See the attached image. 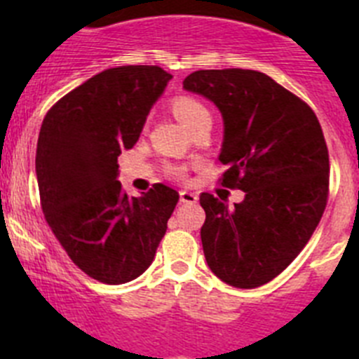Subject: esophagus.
<instances>
[{"label":"esophagus","mask_w":359,"mask_h":359,"mask_svg":"<svg viewBox=\"0 0 359 359\" xmlns=\"http://www.w3.org/2000/svg\"><path fill=\"white\" fill-rule=\"evenodd\" d=\"M180 201L187 203V205H194L198 201V194L196 192H190V190H182L180 192Z\"/></svg>","instance_id":"esophagus-1"}]
</instances>
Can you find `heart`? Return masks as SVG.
Returning <instances> with one entry per match:
<instances>
[{
    "mask_svg": "<svg viewBox=\"0 0 359 359\" xmlns=\"http://www.w3.org/2000/svg\"><path fill=\"white\" fill-rule=\"evenodd\" d=\"M170 107H172L174 115L182 120L183 126H187L190 131L198 128L199 123L210 120V111H208V107L199 98L192 97V95H176L170 100ZM167 172L172 177H183V169L174 167V165L167 167Z\"/></svg>",
    "mask_w": 359,
    "mask_h": 359,
    "instance_id": "obj_1",
    "label": "heart"
}]
</instances>
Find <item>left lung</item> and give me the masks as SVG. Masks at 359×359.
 <instances>
[{"instance_id": "1", "label": "left lung", "mask_w": 359, "mask_h": 359, "mask_svg": "<svg viewBox=\"0 0 359 359\" xmlns=\"http://www.w3.org/2000/svg\"><path fill=\"white\" fill-rule=\"evenodd\" d=\"M183 88L223 113L217 182L243 190L230 208L203 192L205 259L219 278L253 290L280 275L318 226L329 198V151L315 111L255 69H198Z\"/></svg>"}]
</instances>
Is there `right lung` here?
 I'll use <instances>...</instances> for the list:
<instances>
[{
    "mask_svg": "<svg viewBox=\"0 0 359 359\" xmlns=\"http://www.w3.org/2000/svg\"><path fill=\"white\" fill-rule=\"evenodd\" d=\"M170 73L118 66L98 73L48 109L36 151L41 208L73 264L104 284H126L151 266L180 194L154 183L129 198L118 156L140 138Z\"/></svg>",
    "mask_w": 359,
    "mask_h": 359,
    "instance_id": "1",
    "label": "right lung"
}]
</instances>
